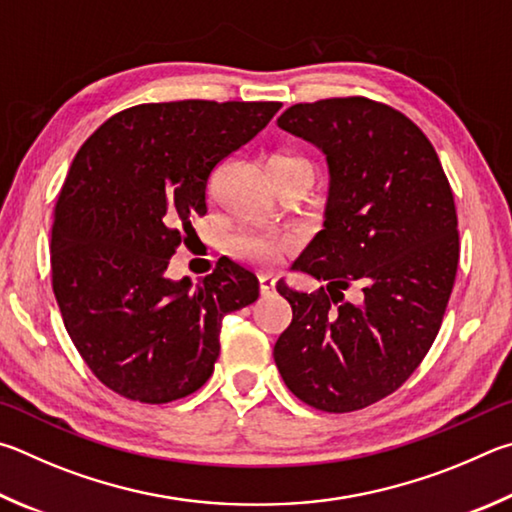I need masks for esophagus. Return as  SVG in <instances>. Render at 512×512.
Returning <instances> with one entry per match:
<instances>
[{
    "label": "esophagus",
    "instance_id": "obj_1",
    "mask_svg": "<svg viewBox=\"0 0 512 512\" xmlns=\"http://www.w3.org/2000/svg\"><path fill=\"white\" fill-rule=\"evenodd\" d=\"M258 281H261V292L263 294H272L274 292V285H276V276L274 274H258Z\"/></svg>",
    "mask_w": 512,
    "mask_h": 512
}]
</instances>
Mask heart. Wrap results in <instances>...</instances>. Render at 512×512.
I'll return each instance as SVG.
<instances>
[{"mask_svg": "<svg viewBox=\"0 0 512 512\" xmlns=\"http://www.w3.org/2000/svg\"><path fill=\"white\" fill-rule=\"evenodd\" d=\"M265 175L270 179L272 186H279L283 182H310L315 177L312 164L290 150H276L270 152L263 161ZM231 251L240 258H249V261L270 265L281 261L294 247V240L290 236H281V233H261V231H240L238 236L231 238Z\"/></svg>", "mask_w": 512, "mask_h": 512, "instance_id": "heart-1", "label": "heart"}]
</instances>
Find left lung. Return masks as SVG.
Segmentation results:
<instances>
[{
	"instance_id": "obj_1",
	"label": "left lung",
	"mask_w": 512,
	"mask_h": 512,
	"mask_svg": "<svg viewBox=\"0 0 512 512\" xmlns=\"http://www.w3.org/2000/svg\"><path fill=\"white\" fill-rule=\"evenodd\" d=\"M276 123L324 152L330 186L324 229L292 265L326 288L276 285L292 324L274 362L299 400L346 414L396 391L434 344L459 265L454 195L423 130L389 105L326 98ZM353 282L360 304L343 301Z\"/></svg>"
}]
</instances>
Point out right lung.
<instances>
[{"mask_svg":"<svg viewBox=\"0 0 512 512\" xmlns=\"http://www.w3.org/2000/svg\"><path fill=\"white\" fill-rule=\"evenodd\" d=\"M279 110L143 103L80 146L53 213L51 279L71 342L107 389L164 405L211 378L222 317L258 299V279L229 258L195 288L166 270L206 213L211 170Z\"/></svg>","mask_w":512,"mask_h":512,"instance_id":"add662e5","label":"right lung"}]
</instances>
